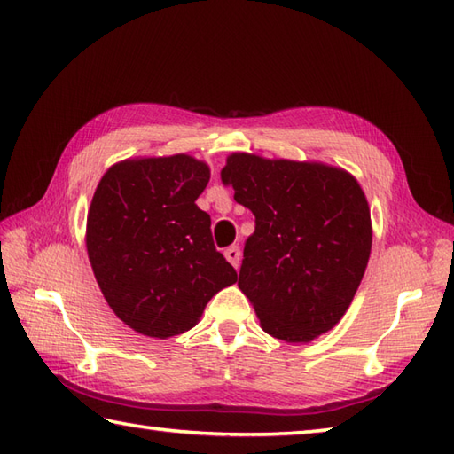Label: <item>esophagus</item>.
I'll list each match as a JSON object with an SVG mask.
<instances>
[{
    "label": "esophagus",
    "mask_w": 454,
    "mask_h": 454,
    "mask_svg": "<svg viewBox=\"0 0 454 454\" xmlns=\"http://www.w3.org/2000/svg\"><path fill=\"white\" fill-rule=\"evenodd\" d=\"M224 257L228 259L230 263H232L236 269H238V265H239V259H242V252H239V247L238 246H232V247H228L226 252H224Z\"/></svg>",
    "instance_id": "esophagus-1"
}]
</instances>
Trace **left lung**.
<instances>
[{"label": "left lung", "instance_id": "8db88e82", "mask_svg": "<svg viewBox=\"0 0 454 454\" xmlns=\"http://www.w3.org/2000/svg\"><path fill=\"white\" fill-rule=\"evenodd\" d=\"M254 212L238 286L263 332L310 343L351 306L372 247L371 208L349 171L322 161L234 152L220 171Z\"/></svg>", "mask_w": 454, "mask_h": 454}]
</instances>
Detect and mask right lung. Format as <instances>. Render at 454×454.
Returning a JSON list of instances; mask_svg holds the SVG:
<instances>
[{
  "instance_id": "right-lung-1",
  "label": "right lung",
  "mask_w": 454,
  "mask_h": 454,
  "mask_svg": "<svg viewBox=\"0 0 454 454\" xmlns=\"http://www.w3.org/2000/svg\"><path fill=\"white\" fill-rule=\"evenodd\" d=\"M208 179V163L189 153L140 156L113 163L93 192L85 247L95 281L140 335L189 332L210 298L238 281L195 205Z\"/></svg>"
}]
</instances>
